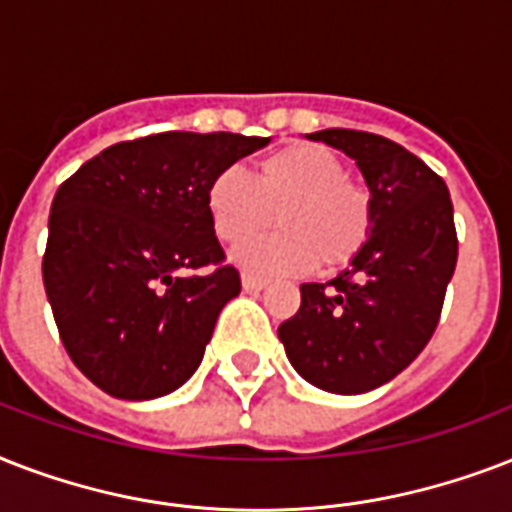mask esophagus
Instances as JSON below:
<instances>
[{"label": "esophagus", "instance_id": "34e87169", "mask_svg": "<svg viewBox=\"0 0 512 512\" xmlns=\"http://www.w3.org/2000/svg\"><path fill=\"white\" fill-rule=\"evenodd\" d=\"M241 287H244V292H263L268 287V281L260 279V276H252V273H244L241 276Z\"/></svg>", "mask_w": 512, "mask_h": 512}]
</instances>
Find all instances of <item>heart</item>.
<instances>
[{"mask_svg": "<svg viewBox=\"0 0 512 512\" xmlns=\"http://www.w3.org/2000/svg\"><path fill=\"white\" fill-rule=\"evenodd\" d=\"M207 215L217 239L241 244L273 223L281 231L244 244L236 263L279 276L353 263L374 223L372 193L345 175L337 154L319 143H289L257 164V177L225 167L207 185Z\"/></svg>", "mask_w": 512, "mask_h": 512, "instance_id": "obj_1", "label": "heart"}]
</instances>
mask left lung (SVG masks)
Masks as SVG:
<instances>
[{"instance_id": "8db88e82", "label": "left lung", "mask_w": 512, "mask_h": 512, "mask_svg": "<svg viewBox=\"0 0 512 512\" xmlns=\"http://www.w3.org/2000/svg\"><path fill=\"white\" fill-rule=\"evenodd\" d=\"M348 154L372 193L369 241L327 284L300 287V311L279 327L289 364L329 393H366L404 372L441 319L457 265L449 188L393 140L358 130L308 135Z\"/></svg>"}]
</instances>
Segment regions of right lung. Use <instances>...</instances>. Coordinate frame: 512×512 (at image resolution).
Instances as JSON below:
<instances>
[{
    "instance_id": "obj_1",
    "label": "right lung",
    "mask_w": 512,
    "mask_h": 512,
    "mask_svg": "<svg viewBox=\"0 0 512 512\" xmlns=\"http://www.w3.org/2000/svg\"><path fill=\"white\" fill-rule=\"evenodd\" d=\"M263 146L233 132H159L100 151L58 188L44 289L68 356L108 396H167L199 369L217 316L241 292L209 223L207 185Z\"/></svg>"
}]
</instances>
